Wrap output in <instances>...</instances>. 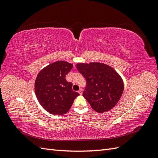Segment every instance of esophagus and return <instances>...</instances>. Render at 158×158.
Here are the masks:
<instances>
[{"mask_svg": "<svg viewBox=\"0 0 158 158\" xmlns=\"http://www.w3.org/2000/svg\"><path fill=\"white\" fill-rule=\"evenodd\" d=\"M82 92H83V89H82V88H80V89H79V91H78V93H79L80 94H82Z\"/></svg>", "mask_w": 158, "mask_h": 158, "instance_id": "obj_1", "label": "esophagus"}]
</instances>
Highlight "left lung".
Returning <instances> with one entry per match:
<instances>
[{"label": "left lung", "instance_id": "obj_1", "mask_svg": "<svg viewBox=\"0 0 158 158\" xmlns=\"http://www.w3.org/2000/svg\"><path fill=\"white\" fill-rule=\"evenodd\" d=\"M76 67L86 80L83 96L98 113L113 109L124 90L123 81L111 66L101 63H77Z\"/></svg>", "mask_w": 158, "mask_h": 158}]
</instances>
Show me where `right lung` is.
Returning <instances> with one entry per match:
<instances>
[{"label": "right lung", "mask_w": 158, "mask_h": 158, "mask_svg": "<svg viewBox=\"0 0 158 158\" xmlns=\"http://www.w3.org/2000/svg\"><path fill=\"white\" fill-rule=\"evenodd\" d=\"M73 64L59 60L43 69L35 81V93L38 102L47 112L52 114L67 113L74 99L80 95L72 89L73 84L66 80L65 76Z\"/></svg>", "instance_id": "obj_1"}]
</instances>
